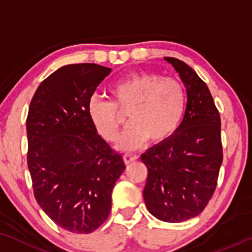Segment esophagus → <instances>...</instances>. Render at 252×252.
Returning <instances> with one entry per match:
<instances>
[{
	"instance_id": "34e87169",
	"label": "esophagus",
	"mask_w": 252,
	"mask_h": 252,
	"mask_svg": "<svg viewBox=\"0 0 252 252\" xmlns=\"http://www.w3.org/2000/svg\"><path fill=\"white\" fill-rule=\"evenodd\" d=\"M123 158H124V162H126V164H129V163L134 162V160L137 158V156L132 155V154L126 153V154H124V155H123Z\"/></svg>"
}]
</instances>
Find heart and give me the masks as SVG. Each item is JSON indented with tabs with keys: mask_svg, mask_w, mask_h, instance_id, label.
<instances>
[{
	"mask_svg": "<svg viewBox=\"0 0 252 252\" xmlns=\"http://www.w3.org/2000/svg\"><path fill=\"white\" fill-rule=\"evenodd\" d=\"M113 102L93 97L89 117L105 141L114 142L122 117L129 126L117 142L118 149L135 150L148 138L160 142L169 138L180 126L186 110V90L180 81L156 74L139 72L116 82L109 90Z\"/></svg>",
	"mask_w": 252,
	"mask_h": 252,
	"instance_id": "b5f03b06",
	"label": "heart"
}]
</instances>
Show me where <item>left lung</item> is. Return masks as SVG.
<instances>
[{
    "instance_id": "8db88e82",
    "label": "left lung",
    "mask_w": 252,
    "mask_h": 252,
    "mask_svg": "<svg viewBox=\"0 0 252 252\" xmlns=\"http://www.w3.org/2000/svg\"><path fill=\"white\" fill-rule=\"evenodd\" d=\"M187 88V108L174 135L142 154L148 169L143 198L157 220L180 223L204 210L217 186L223 153L220 117L210 90L193 69L164 57Z\"/></svg>"
}]
</instances>
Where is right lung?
Here are the masks:
<instances>
[{
    "mask_svg": "<svg viewBox=\"0 0 252 252\" xmlns=\"http://www.w3.org/2000/svg\"><path fill=\"white\" fill-rule=\"evenodd\" d=\"M110 68L68 64L39 84L27 118L28 168L34 195L57 225L89 233L105 222L123 157L98 135L89 102Z\"/></svg>",
    "mask_w": 252,
    "mask_h": 252,
    "instance_id": "right-lung-1",
    "label": "right lung"
}]
</instances>
